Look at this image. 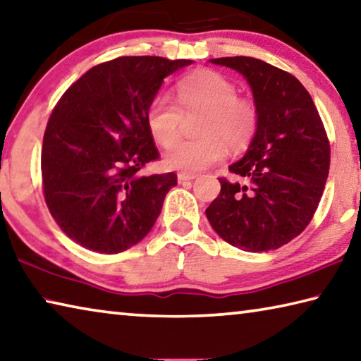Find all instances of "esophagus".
<instances>
[{"label": "esophagus", "instance_id": "34e87169", "mask_svg": "<svg viewBox=\"0 0 361 361\" xmlns=\"http://www.w3.org/2000/svg\"><path fill=\"white\" fill-rule=\"evenodd\" d=\"M195 176L194 175H189V173H178V183H186V181H191L194 180Z\"/></svg>", "mask_w": 361, "mask_h": 361}]
</instances>
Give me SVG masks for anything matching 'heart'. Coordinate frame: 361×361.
I'll list each match as a JSON object with an SVG mask.
<instances>
[{"instance_id":"heart-1","label":"heart","mask_w":361,"mask_h":361,"mask_svg":"<svg viewBox=\"0 0 361 361\" xmlns=\"http://www.w3.org/2000/svg\"><path fill=\"white\" fill-rule=\"evenodd\" d=\"M178 103L169 95L159 94L151 100L146 122L152 138L169 146L178 136L183 111L205 109L200 133L203 137L180 140L170 146L164 164L172 170L197 173L221 161L228 145L240 149L253 138L258 127L255 103L237 97L235 84L215 71H200L178 84Z\"/></svg>"}]
</instances>
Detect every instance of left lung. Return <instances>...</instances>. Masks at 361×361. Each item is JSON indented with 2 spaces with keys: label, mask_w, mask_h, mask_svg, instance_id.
Wrapping results in <instances>:
<instances>
[{
  "label": "left lung",
  "mask_w": 361,
  "mask_h": 361,
  "mask_svg": "<svg viewBox=\"0 0 361 361\" xmlns=\"http://www.w3.org/2000/svg\"><path fill=\"white\" fill-rule=\"evenodd\" d=\"M247 79L258 127L239 161L235 180L219 178L221 192L205 215L223 240L243 252L277 250L298 237L319 205L329 170V143L304 85L253 57L212 59Z\"/></svg>",
  "instance_id": "1"
}]
</instances>
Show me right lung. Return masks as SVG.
<instances>
[{
  "instance_id": "right-lung-1",
  "label": "right lung",
  "mask_w": 361,
  "mask_h": 361,
  "mask_svg": "<svg viewBox=\"0 0 361 361\" xmlns=\"http://www.w3.org/2000/svg\"><path fill=\"white\" fill-rule=\"evenodd\" d=\"M192 60L119 57L90 68L49 118L41 172L49 212L66 235L114 255L143 240L176 175H140L159 157L146 111L164 79Z\"/></svg>"
}]
</instances>
